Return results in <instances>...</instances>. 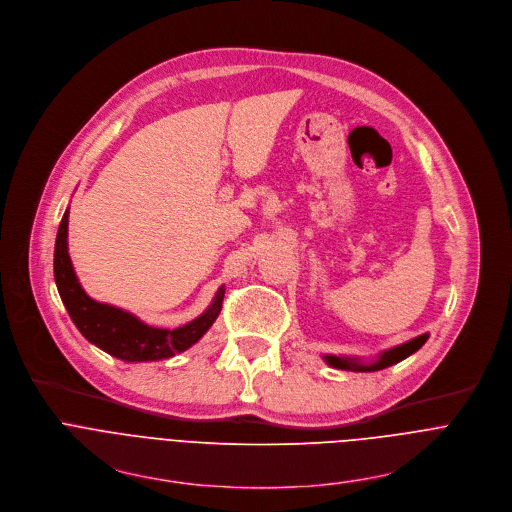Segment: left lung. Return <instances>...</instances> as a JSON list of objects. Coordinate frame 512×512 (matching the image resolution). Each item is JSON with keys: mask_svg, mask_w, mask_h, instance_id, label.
I'll return each instance as SVG.
<instances>
[{"mask_svg": "<svg viewBox=\"0 0 512 512\" xmlns=\"http://www.w3.org/2000/svg\"><path fill=\"white\" fill-rule=\"evenodd\" d=\"M427 337H429V335L423 333V335L411 339V342H407V344H401V346H396V348H392V350H386V352H382V354H380L374 362H370V364H366V362H362V360H358V358H348V356H325V362H327L329 366H333V368H339V370L376 372V370L388 368V366H392V364H399L401 360H405V358H409L411 354H415V352L427 342Z\"/></svg>", "mask_w": 512, "mask_h": 512, "instance_id": "8db88e82", "label": "left lung"}]
</instances>
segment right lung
Returning a JSON list of instances; mask_svg holds the SVG:
<instances>
[{
  "label": "right lung",
  "instance_id": "1",
  "mask_svg": "<svg viewBox=\"0 0 512 512\" xmlns=\"http://www.w3.org/2000/svg\"><path fill=\"white\" fill-rule=\"evenodd\" d=\"M69 209L65 211L54 244V280L59 295L77 329L99 350L124 362H154L189 350L205 335L221 311L225 289L221 287L209 309L177 329L146 325L132 313L93 301L79 285L69 258Z\"/></svg>",
  "mask_w": 512,
  "mask_h": 512
}]
</instances>
